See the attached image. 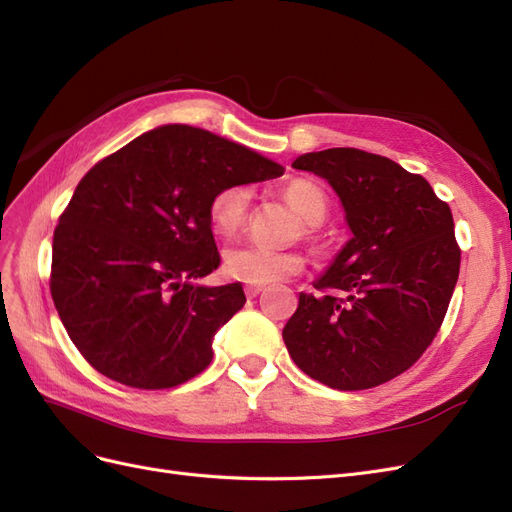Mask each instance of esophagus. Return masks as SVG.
<instances>
[{"instance_id": "1", "label": "esophagus", "mask_w": 512, "mask_h": 512, "mask_svg": "<svg viewBox=\"0 0 512 512\" xmlns=\"http://www.w3.org/2000/svg\"><path fill=\"white\" fill-rule=\"evenodd\" d=\"M262 290H265L262 286H252V284L245 286V297H247V299H256Z\"/></svg>"}]
</instances>
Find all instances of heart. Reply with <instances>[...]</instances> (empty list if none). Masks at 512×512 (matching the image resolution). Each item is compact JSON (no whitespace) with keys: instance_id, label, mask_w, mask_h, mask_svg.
<instances>
[{"instance_id":"b5f03b06","label":"heart","mask_w":512,"mask_h":512,"mask_svg":"<svg viewBox=\"0 0 512 512\" xmlns=\"http://www.w3.org/2000/svg\"><path fill=\"white\" fill-rule=\"evenodd\" d=\"M286 198L307 224L318 226L327 218V196L314 183L292 181L286 188ZM250 203L252 190L247 185H232V188L215 194L209 205V220L215 232L220 235L237 232L245 224ZM303 265L305 260L299 252L271 250V247L252 241L230 243L222 254V269L230 280L252 286L280 282L284 277L299 273Z\"/></svg>"}]
</instances>
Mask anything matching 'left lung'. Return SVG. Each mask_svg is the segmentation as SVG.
<instances>
[{"label":"left lung","instance_id":"left-lung-1","mask_svg":"<svg viewBox=\"0 0 512 512\" xmlns=\"http://www.w3.org/2000/svg\"><path fill=\"white\" fill-rule=\"evenodd\" d=\"M327 181L352 232L331 267L299 294L282 331L292 361L339 391L389 382L436 337L459 277L453 213L427 179L361 149L292 162Z\"/></svg>","mask_w":512,"mask_h":512}]
</instances>
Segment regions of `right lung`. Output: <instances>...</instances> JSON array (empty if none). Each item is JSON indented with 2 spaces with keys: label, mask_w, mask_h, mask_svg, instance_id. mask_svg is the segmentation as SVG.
Segmentation results:
<instances>
[{
  "label": "right lung",
  "mask_w": 512,
  "mask_h": 512,
  "mask_svg": "<svg viewBox=\"0 0 512 512\" xmlns=\"http://www.w3.org/2000/svg\"><path fill=\"white\" fill-rule=\"evenodd\" d=\"M284 175L224 136L166 123L98 162L53 235L51 294L64 327L100 374L170 389L213 359V335L245 303L241 284H196L220 265L213 196Z\"/></svg>",
  "instance_id": "obj_1"
}]
</instances>
